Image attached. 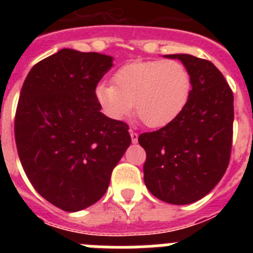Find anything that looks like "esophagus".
I'll list each match as a JSON object with an SVG mask.
<instances>
[{
  "mask_svg": "<svg viewBox=\"0 0 253 253\" xmlns=\"http://www.w3.org/2000/svg\"><path fill=\"white\" fill-rule=\"evenodd\" d=\"M129 133H130L131 142H133V143H137V142H138V133H137V131L133 130V129H130V130H129Z\"/></svg>",
  "mask_w": 253,
  "mask_h": 253,
  "instance_id": "obj_1",
  "label": "esophagus"
}]
</instances>
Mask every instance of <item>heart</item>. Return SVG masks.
I'll return each mask as SVG.
<instances>
[{
    "label": "heart",
    "mask_w": 253,
    "mask_h": 253,
    "mask_svg": "<svg viewBox=\"0 0 253 253\" xmlns=\"http://www.w3.org/2000/svg\"><path fill=\"white\" fill-rule=\"evenodd\" d=\"M113 84H99L95 99L110 119L124 120L133 110L149 128H163L182 113L191 93V77L175 60L133 62L113 76Z\"/></svg>",
    "instance_id": "heart-1"
}]
</instances>
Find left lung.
<instances>
[{"label": "left lung", "instance_id": "left-lung-1", "mask_svg": "<svg viewBox=\"0 0 253 253\" xmlns=\"http://www.w3.org/2000/svg\"><path fill=\"white\" fill-rule=\"evenodd\" d=\"M180 59L191 77V93L182 113L169 125L138 138L147 153V189L162 202L185 205L215 187L229 165L233 138V92L210 60L190 54Z\"/></svg>", "mask_w": 253, "mask_h": 253}]
</instances>
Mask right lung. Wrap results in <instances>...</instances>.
<instances>
[{
	"mask_svg": "<svg viewBox=\"0 0 253 253\" xmlns=\"http://www.w3.org/2000/svg\"><path fill=\"white\" fill-rule=\"evenodd\" d=\"M113 57L62 49L30 69L15 115L22 169L40 195L66 211L95 204L130 146L129 126L101 113L95 88Z\"/></svg>",
	"mask_w": 253,
	"mask_h": 253,
	"instance_id": "right-lung-1",
	"label": "right lung"
}]
</instances>
